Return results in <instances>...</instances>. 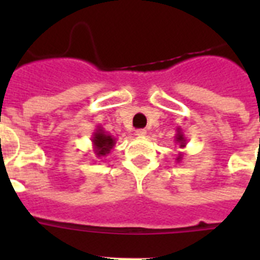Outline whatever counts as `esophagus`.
<instances>
[{
  "label": "esophagus",
  "mask_w": 260,
  "mask_h": 260,
  "mask_svg": "<svg viewBox=\"0 0 260 260\" xmlns=\"http://www.w3.org/2000/svg\"><path fill=\"white\" fill-rule=\"evenodd\" d=\"M136 135H138V136H140V138H144V136L147 135V131L146 129H138L136 131Z\"/></svg>",
  "instance_id": "esophagus-1"
}]
</instances>
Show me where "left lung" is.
<instances>
[{
  "label": "left lung",
  "instance_id": "1",
  "mask_svg": "<svg viewBox=\"0 0 260 260\" xmlns=\"http://www.w3.org/2000/svg\"><path fill=\"white\" fill-rule=\"evenodd\" d=\"M175 143H178L179 144V148H185L186 147V138L185 135H183V132H182L181 128H177V134H175ZM182 159H183V152H179L177 156V163L182 162Z\"/></svg>",
  "mask_w": 260,
  "mask_h": 260
}]
</instances>
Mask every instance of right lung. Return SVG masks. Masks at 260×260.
Wrapping results in <instances>:
<instances>
[{
	"label": "right lung",
	"instance_id": "right-lung-1",
	"mask_svg": "<svg viewBox=\"0 0 260 260\" xmlns=\"http://www.w3.org/2000/svg\"><path fill=\"white\" fill-rule=\"evenodd\" d=\"M91 143H93L94 155L98 159H101L113 150V147L116 146V138L105 132L102 126H97L95 132L91 135Z\"/></svg>",
	"mask_w": 260,
	"mask_h": 260
}]
</instances>
